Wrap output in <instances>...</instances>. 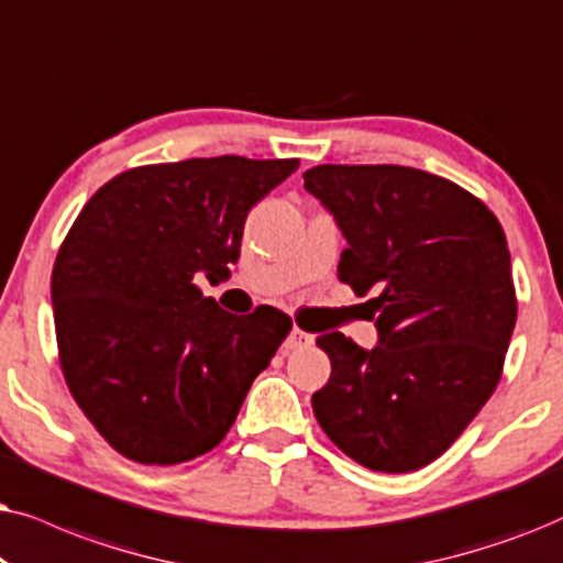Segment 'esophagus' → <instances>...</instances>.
Here are the masks:
<instances>
[{
  "instance_id": "obj_1",
  "label": "esophagus",
  "mask_w": 563,
  "mask_h": 563,
  "mask_svg": "<svg viewBox=\"0 0 563 563\" xmlns=\"http://www.w3.org/2000/svg\"><path fill=\"white\" fill-rule=\"evenodd\" d=\"M311 342H313V334L294 327V329H290L288 340H286V344H283V347H286V352H296V350H306Z\"/></svg>"
}]
</instances>
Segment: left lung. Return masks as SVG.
I'll return each mask as SVG.
<instances>
[{
    "label": "left lung",
    "mask_w": 563,
    "mask_h": 563,
    "mask_svg": "<svg viewBox=\"0 0 563 563\" xmlns=\"http://www.w3.org/2000/svg\"><path fill=\"white\" fill-rule=\"evenodd\" d=\"M303 187L334 216L340 280L371 309L378 344L342 332L311 396L321 430L360 466L407 474L443 455L499 384L517 319L505 231L451 179L399 164H321Z\"/></svg>",
    "instance_id": "obj_1"
}]
</instances>
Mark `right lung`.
I'll return each mask as SVG.
<instances>
[{
	"label": "right lung",
	"instance_id": "obj_1",
	"mask_svg": "<svg viewBox=\"0 0 563 563\" xmlns=\"http://www.w3.org/2000/svg\"><path fill=\"white\" fill-rule=\"evenodd\" d=\"M296 169L244 156L148 164L81 208L51 275L58 360L120 455L175 466L227 438L294 321L273 306L236 317L192 280H227L250 208Z\"/></svg>",
	"mask_w": 563,
	"mask_h": 563
}]
</instances>
